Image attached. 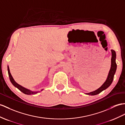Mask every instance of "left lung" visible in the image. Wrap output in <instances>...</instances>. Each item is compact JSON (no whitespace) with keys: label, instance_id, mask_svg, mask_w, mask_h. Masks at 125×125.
I'll list each match as a JSON object with an SVG mask.
<instances>
[{"label":"left lung","instance_id":"left-lung-1","mask_svg":"<svg viewBox=\"0 0 125 125\" xmlns=\"http://www.w3.org/2000/svg\"><path fill=\"white\" fill-rule=\"evenodd\" d=\"M111 53H112V57H111V68L110 71H109V74L108 75L107 78H106V81L103 83L101 87H100L98 89L96 90L95 91H93L90 93H87L86 94L87 95H95L96 94H98L100 93H101L102 91L103 90H105V89L110 85L111 84L112 81L114 80V75L115 74V71L117 69V64L115 62V58H116V53H115V51L114 50H111Z\"/></svg>","mask_w":125,"mask_h":125}]
</instances>
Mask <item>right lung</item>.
I'll return each mask as SVG.
<instances>
[{"mask_svg": "<svg viewBox=\"0 0 125 125\" xmlns=\"http://www.w3.org/2000/svg\"><path fill=\"white\" fill-rule=\"evenodd\" d=\"M7 70H8V73L9 77H10V81L11 82V83H12V84H13L15 87H17L18 89H19L20 91H21V92H23L24 94H27V95H31V94H36V93H38L40 92V91H32L30 90L29 89H26V88L23 87L22 86L20 85V84L17 83L15 81L13 77H12V76H11L10 73V68H9V66H7ZM42 90H43V89L41 90V91H42Z\"/></svg>", "mask_w": 125, "mask_h": 125, "instance_id": "1", "label": "right lung"}]
</instances>
